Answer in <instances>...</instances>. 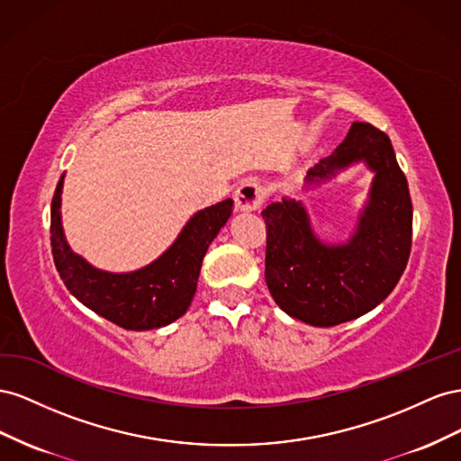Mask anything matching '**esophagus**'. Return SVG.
I'll use <instances>...</instances> for the list:
<instances>
[{
    "mask_svg": "<svg viewBox=\"0 0 461 461\" xmlns=\"http://www.w3.org/2000/svg\"><path fill=\"white\" fill-rule=\"evenodd\" d=\"M267 199V189L258 185L257 181H245L235 191V208L241 210V212H251V210L260 208V204Z\"/></svg>",
    "mask_w": 461,
    "mask_h": 461,
    "instance_id": "obj_1",
    "label": "esophagus"
}]
</instances>
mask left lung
<instances>
[{"instance_id": "8db88e82", "label": "left lung", "mask_w": 461, "mask_h": 461, "mask_svg": "<svg viewBox=\"0 0 461 461\" xmlns=\"http://www.w3.org/2000/svg\"><path fill=\"white\" fill-rule=\"evenodd\" d=\"M355 164H365L375 177L346 243L322 241L301 201L284 196L262 210L267 285L276 305L311 326H336L373 311L396 287L410 258V187L383 131L355 122L344 142L309 167L303 189H314Z\"/></svg>"}]
</instances>
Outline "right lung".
<instances>
[{
    "label": "right lung",
    "mask_w": 461,
    "mask_h": 461,
    "mask_svg": "<svg viewBox=\"0 0 461 461\" xmlns=\"http://www.w3.org/2000/svg\"><path fill=\"white\" fill-rule=\"evenodd\" d=\"M63 177L51 201L50 240L65 287L85 307L125 330H152L183 317L194 297L208 245L226 226L233 201L226 199L194 212L176 241L150 265L133 272H108L92 267L65 240L61 226Z\"/></svg>",
    "instance_id": "1"
}]
</instances>
